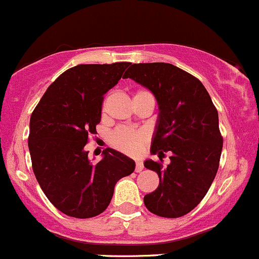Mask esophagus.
<instances>
[{"label":"esophagus","instance_id":"esophagus-1","mask_svg":"<svg viewBox=\"0 0 259 259\" xmlns=\"http://www.w3.org/2000/svg\"><path fill=\"white\" fill-rule=\"evenodd\" d=\"M143 169H144V164H143L140 160H138L137 165H135V171H137V173H140Z\"/></svg>","mask_w":259,"mask_h":259}]
</instances>
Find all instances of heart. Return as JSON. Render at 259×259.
<instances>
[{"label":"heart","instance_id":"1","mask_svg":"<svg viewBox=\"0 0 259 259\" xmlns=\"http://www.w3.org/2000/svg\"><path fill=\"white\" fill-rule=\"evenodd\" d=\"M145 94L150 93L139 91V93L135 94V96L145 95ZM146 140H148V135L144 132L127 129V127H119V129L111 133L110 135L111 145L116 148L117 150L126 154H137L143 148V145L145 144Z\"/></svg>","mask_w":259,"mask_h":259}]
</instances>
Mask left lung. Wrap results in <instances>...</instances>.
I'll use <instances>...</instances> for the list:
<instances>
[{"label": "left lung", "mask_w": 259, "mask_h": 259, "mask_svg": "<svg viewBox=\"0 0 259 259\" xmlns=\"http://www.w3.org/2000/svg\"><path fill=\"white\" fill-rule=\"evenodd\" d=\"M124 77L145 86L158 101L150 153L160 160L171 153L166 166L144 161L159 177V187L144 197L145 207L164 218L185 215L204 198L218 170L223 148L218 111L204 85L171 64H133Z\"/></svg>", "instance_id": "1"}]
</instances>
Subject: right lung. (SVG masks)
Wrapping results in <instances>:
<instances>
[{"label":"right lung","instance_id":"1","mask_svg":"<svg viewBox=\"0 0 259 259\" xmlns=\"http://www.w3.org/2000/svg\"><path fill=\"white\" fill-rule=\"evenodd\" d=\"M130 62L77 65L60 75L41 98L30 119L32 169L41 189L60 211L91 218L108 208L119 179L135 161L106 148L93 163L85 150L101 119L104 95L121 79Z\"/></svg>","mask_w":259,"mask_h":259}]
</instances>
